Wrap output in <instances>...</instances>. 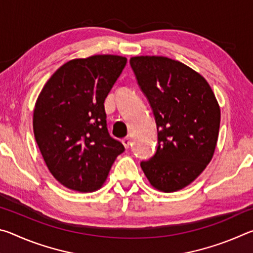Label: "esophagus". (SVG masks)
I'll use <instances>...</instances> for the list:
<instances>
[{"mask_svg": "<svg viewBox=\"0 0 253 253\" xmlns=\"http://www.w3.org/2000/svg\"><path fill=\"white\" fill-rule=\"evenodd\" d=\"M123 144H124V146H125V148L128 149L130 146V139L128 138V137H126V138L123 139Z\"/></svg>", "mask_w": 253, "mask_h": 253, "instance_id": "34e87169", "label": "esophagus"}]
</instances>
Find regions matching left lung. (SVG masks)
Segmentation results:
<instances>
[{"instance_id":"left-lung-1","label":"left lung","mask_w":253,"mask_h":253,"mask_svg":"<svg viewBox=\"0 0 253 253\" xmlns=\"http://www.w3.org/2000/svg\"><path fill=\"white\" fill-rule=\"evenodd\" d=\"M129 63L157 126L156 152L140 166L157 190L178 191L212 160L220 129L219 104L208 81L176 60L142 55Z\"/></svg>"}]
</instances>
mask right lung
<instances>
[{
  "label": "right lung",
  "instance_id": "right-lung-1",
  "mask_svg": "<svg viewBox=\"0 0 253 253\" xmlns=\"http://www.w3.org/2000/svg\"><path fill=\"white\" fill-rule=\"evenodd\" d=\"M126 63V58L111 54L71 60L38 97L34 137L51 174L70 190L99 188L125 151L109 135L104 102Z\"/></svg>",
  "mask_w": 253,
  "mask_h": 253
}]
</instances>
